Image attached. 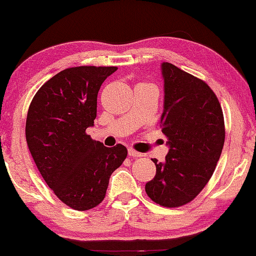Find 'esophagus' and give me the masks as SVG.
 I'll use <instances>...</instances> for the list:
<instances>
[{
  "mask_svg": "<svg viewBox=\"0 0 256 256\" xmlns=\"http://www.w3.org/2000/svg\"><path fill=\"white\" fill-rule=\"evenodd\" d=\"M128 154H129V156H132V157H141L142 156L141 152H136V150L132 149V148L128 149Z\"/></svg>",
  "mask_w": 256,
  "mask_h": 256,
  "instance_id": "esophagus-1",
  "label": "esophagus"
}]
</instances>
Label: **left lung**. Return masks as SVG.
<instances>
[{
  "label": "left lung",
  "mask_w": 256,
  "mask_h": 256,
  "mask_svg": "<svg viewBox=\"0 0 256 256\" xmlns=\"http://www.w3.org/2000/svg\"><path fill=\"white\" fill-rule=\"evenodd\" d=\"M164 110L162 132L169 152L152 162L156 174L146 192L156 204L178 208L199 194L212 177L225 142L218 98L210 86L170 62H162Z\"/></svg>",
  "instance_id": "8db88e82"
}]
</instances>
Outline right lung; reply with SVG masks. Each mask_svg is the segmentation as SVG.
I'll return each instance as SVG.
<instances>
[{"instance_id":"right-lung-1","label":"right lung","mask_w":256,"mask_h":256,"mask_svg":"<svg viewBox=\"0 0 256 256\" xmlns=\"http://www.w3.org/2000/svg\"><path fill=\"white\" fill-rule=\"evenodd\" d=\"M116 66H78L59 72L38 90L28 110L26 138L48 188L76 211L104 200L110 174L127 148H107L86 134L96 118L98 93Z\"/></svg>"}]
</instances>
